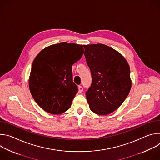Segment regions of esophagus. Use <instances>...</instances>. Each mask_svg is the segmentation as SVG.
Returning <instances> with one entry per match:
<instances>
[{
	"instance_id": "esophagus-1",
	"label": "esophagus",
	"mask_w": 160,
	"mask_h": 160,
	"mask_svg": "<svg viewBox=\"0 0 160 160\" xmlns=\"http://www.w3.org/2000/svg\"><path fill=\"white\" fill-rule=\"evenodd\" d=\"M78 92L79 93H81V92H82V91L83 90V87H82V86H78Z\"/></svg>"
}]
</instances>
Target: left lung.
Returning <instances> with one entry per match:
<instances>
[{
    "instance_id": "8db88e82",
    "label": "left lung",
    "mask_w": 160,
    "mask_h": 160,
    "mask_svg": "<svg viewBox=\"0 0 160 160\" xmlns=\"http://www.w3.org/2000/svg\"><path fill=\"white\" fill-rule=\"evenodd\" d=\"M92 83L86 92L90 110L106 115L117 109L132 86L130 66L118 51L102 43L84 45Z\"/></svg>"
}]
</instances>
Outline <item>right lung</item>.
<instances>
[{
    "mask_svg": "<svg viewBox=\"0 0 160 160\" xmlns=\"http://www.w3.org/2000/svg\"><path fill=\"white\" fill-rule=\"evenodd\" d=\"M83 52L82 45L61 42L45 48L35 57L29 88L34 100L44 111L58 115L71 107L78 92L72 66Z\"/></svg>",
    "mask_w": 160,
    "mask_h": 160,
    "instance_id": "right-lung-1",
    "label": "right lung"
}]
</instances>
